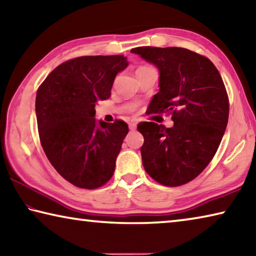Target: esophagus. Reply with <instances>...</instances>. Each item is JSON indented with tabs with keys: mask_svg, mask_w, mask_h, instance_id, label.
I'll return each mask as SVG.
<instances>
[{
	"mask_svg": "<svg viewBox=\"0 0 256 256\" xmlns=\"http://www.w3.org/2000/svg\"><path fill=\"white\" fill-rule=\"evenodd\" d=\"M128 128H130V130H131V131H134V130L136 128V122H131L128 124Z\"/></svg>",
	"mask_w": 256,
	"mask_h": 256,
	"instance_id": "obj_1",
	"label": "esophagus"
}]
</instances>
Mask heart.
Masks as SVG:
<instances>
[{"mask_svg":"<svg viewBox=\"0 0 256 256\" xmlns=\"http://www.w3.org/2000/svg\"><path fill=\"white\" fill-rule=\"evenodd\" d=\"M144 68H146V66H144Z\"/></svg>","mask_w":256,"mask_h":256,"instance_id":"b5f03b06","label":"heart"}]
</instances>
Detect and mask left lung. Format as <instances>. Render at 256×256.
<instances>
[{
  "mask_svg": "<svg viewBox=\"0 0 256 256\" xmlns=\"http://www.w3.org/2000/svg\"><path fill=\"white\" fill-rule=\"evenodd\" d=\"M159 70V92L150 112H172L174 125L142 122V164L164 186H180L200 175L214 158L226 131L229 102L219 71L209 58L180 47H136Z\"/></svg>",
  "mask_w": 256,
  "mask_h": 256,
  "instance_id": "obj_1",
  "label": "left lung"
}]
</instances>
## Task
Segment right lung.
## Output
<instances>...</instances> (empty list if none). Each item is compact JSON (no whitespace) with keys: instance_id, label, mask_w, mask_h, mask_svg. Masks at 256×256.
<instances>
[{"instance_id":"right-lung-1","label":"right lung","mask_w":256,"mask_h":256,"mask_svg":"<svg viewBox=\"0 0 256 256\" xmlns=\"http://www.w3.org/2000/svg\"><path fill=\"white\" fill-rule=\"evenodd\" d=\"M123 55L81 56L60 64L38 88L36 116L44 152L56 172L78 188H100L112 178L128 124L97 122L94 106L110 97Z\"/></svg>"}]
</instances>
